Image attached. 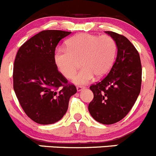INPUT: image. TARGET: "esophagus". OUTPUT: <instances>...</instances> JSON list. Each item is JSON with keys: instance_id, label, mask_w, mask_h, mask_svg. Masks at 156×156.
Instances as JSON below:
<instances>
[{"instance_id": "34e87169", "label": "esophagus", "mask_w": 156, "mask_h": 156, "mask_svg": "<svg viewBox=\"0 0 156 156\" xmlns=\"http://www.w3.org/2000/svg\"><path fill=\"white\" fill-rule=\"evenodd\" d=\"M84 88H85V87H84V86H81V85H78V86L76 87L77 91H81V90H82Z\"/></svg>"}]
</instances>
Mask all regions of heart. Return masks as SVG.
Instances as JSON below:
<instances>
[{
  "label": "heart",
  "instance_id": "b5f03b06",
  "mask_svg": "<svg viewBox=\"0 0 156 156\" xmlns=\"http://www.w3.org/2000/svg\"><path fill=\"white\" fill-rule=\"evenodd\" d=\"M117 45L109 35L98 36L81 33L67 41V48H59L55 52V62L61 73L71 78L80 65L83 68L73 78L74 82L84 85L94 75H107L115 60Z\"/></svg>",
  "mask_w": 156,
  "mask_h": 156
}]
</instances>
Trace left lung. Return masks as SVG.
<instances>
[{"mask_svg":"<svg viewBox=\"0 0 156 156\" xmlns=\"http://www.w3.org/2000/svg\"><path fill=\"white\" fill-rule=\"evenodd\" d=\"M117 45L116 60L107 76L90 89L94 98L88 105L93 119L111 125L124 119L137 100L142 84L140 56L129 39L113 31H105Z\"/></svg>","mask_w":156,"mask_h":156,"instance_id":"obj_1","label":"left lung"}]
</instances>
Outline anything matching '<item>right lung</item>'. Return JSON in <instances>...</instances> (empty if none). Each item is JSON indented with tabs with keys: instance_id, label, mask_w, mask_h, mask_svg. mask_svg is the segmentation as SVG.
Masks as SVG:
<instances>
[{
	"instance_id": "1",
	"label": "right lung",
	"mask_w": 156,
	"mask_h": 156,
	"mask_svg": "<svg viewBox=\"0 0 156 156\" xmlns=\"http://www.w3.org/2000/svg\"><path fill=\"white\" fill-rule=\"evenodd\" d=\"M71 32L45 30L21 45L16 55L13 85L19 103L31 120L53 124L66 113L69 98L77 92L58 70L55 62L57 45Z\"/></svg>"
}]
</instances>
